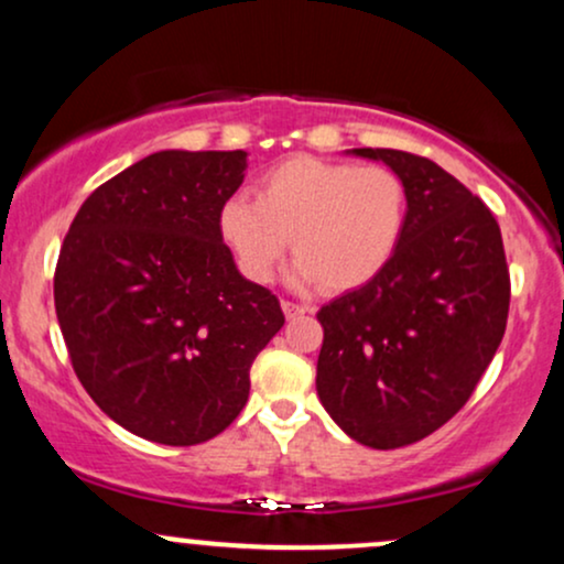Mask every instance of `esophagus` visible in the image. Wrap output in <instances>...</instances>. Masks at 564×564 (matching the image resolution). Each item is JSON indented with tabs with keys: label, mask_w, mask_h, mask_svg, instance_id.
Segmentation results:
<instances>
[{
	"label": "esophagus",
	"mask_w": 564,
	"mask_h": 564,
	"mask_svg": "<svg viewBox=\"0 0 564 564\" xmlns=\"http://www.w3.org/2000/svg\"><path fill=\"white\" fill-rule=\"evenodd\" d=\"M281 307H283V313H286L289 321L300 318V315L307 313V307H304V304H296V302H291V300H283Z\"/></svg>",
	"instance_id": "obj_1"
}]
</instances>
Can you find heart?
<instances>
[{
	"label": "heart",
	"mask_w": 564,
	"mask_h": 564,
	"mask_svg": "<svg viewBox=\"0 0 564 564\" xmlns=\"http://www.w3.org/2000/svg\"><path fill=\"white\" fill-rule=\"evenodd\" d=\"M405 215V185L387 166L291 156L262 174L257 198L225 200L219 236L249 281H273L294 241L296 281L349 291L387 268Z\"/></svg>",
	"instance_id": "heart-1"
}]
</instances>
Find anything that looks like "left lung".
Masks as SVG:
<instances>
[{"label":"left lung","mask_w":564,"mask_h":564,"mask_svg":"<svg viewBox=\"0 0 564 564\" xmlns=\"http://www.w3.org/2000/svg\"><path fill=\"white\" fill-rule=\"evenodd\" d=\"M403 180L405 230L387 268L321 307V403L349 437L403 448L462 411L494 360L509 315L501 230L480 198L435 161L355 148Z\"/></svg>","instance_id":"8db88e82"}]
</instances>
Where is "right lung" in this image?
I'll list each match as a JSON object with an SVG mask.
<instances>
[{
    "label": "right lung",
    "instance_id": "add662e5",
    "mask_svg": "<svg viewBox=\"0 0 564 564\" xmlns=\"http://www.w3.org/2000/svg\"><path fill=\"white\" fill-rule=\"evenodd\" d=\"M243 170V151L153 153L97 187L63 238L55 313L70 366L132 435L198 445L228 430L286 321L219 236Z\"/></svg>",
    "mask_w": 564,
    "mask_h": 564
}]
</instances>
